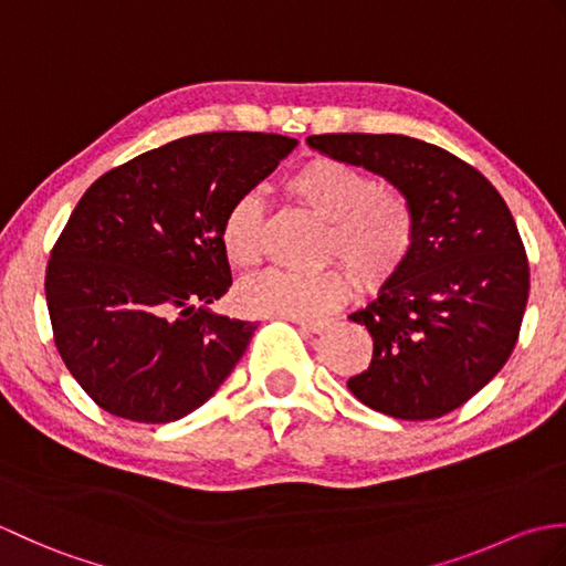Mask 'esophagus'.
Listing matches in <instances>:
<instances>
[{
	"label": "esophagus",
	"instance_id": "obj_1",
	"mask_svg": "<svg viewBox=\"0 0 566 566\" xmlns=\"http://www.w3.org/2000/svg\"><path fill=\"white\" fill-rule=\"evenodd\" d=\"M294 323L298 328H302L304 333H311V335H318L328 328V321H308V318H294Z\"/></svg>",
	"mask_w": 566,
	"mask_h": 566
}]
</instances>
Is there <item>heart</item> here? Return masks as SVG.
Segmentation results:
<instances>
[{
    "mask_svg": "<svg viewBox=\"0 0 566 566\" xmlns=\"http://www.w3.org/2000/svg\"><path fill=\"white\" fill-rule=\"evenodd\" d=\"M292 199L326 223L318 260L343 262L363 290H377L401 270L413 248V213L399 191L384 189L359 167L314 158L286 179ZM264 201L245 191L221 221V248L238 270H252L264 252ZM350 276L340 268L308 274L264 272L238 286L235 302L252 316L314 318L340 306Z\"/></svg>",
    "mask_w": 566,
    "mask_h": 566,
    "instance_id": "obj_1",
    "label": "heart"
}]
</instances>
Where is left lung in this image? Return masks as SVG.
<instances>
[{
	"label": "left lung",
	"mask_w": 566,
	"mask_h": 566,
	"mask_svg": "<svg viewBox=\"0 0 566 566\" xmlns=\"http://www.w3.org/2000/svg\"><path fill=\"white\" fill-rule=\"evenodd\" d=\"M306 143L384 177L413 213L401 270L350 314L375 353L347 389L401 420L454 411L499 375L521 333L531 270L506 201L472 165L426 140L326 134Z\"/></svg>",
	"instance_id": "1"
}]
</instances>
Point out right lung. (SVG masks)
<instances>
[{
	"label": "right lung",
	"instance_id": "right-lung-1",
	"mask_svg": "<svg viewBox=\"0 0 566 566\" xmlns=\"http://www.w3.org/2000/svg\"><path fill=\"white\" fill-rule=\"evenodd\" d=\"M294 148L276 134H197L84 191L51 252L45 302L60 357L104 411L170 423L231 375L258 326L209 308L231 286L221 221Z\"/></svg>",
	"mask_w": 566,
	"mask_h": 566
}]
</instances>
